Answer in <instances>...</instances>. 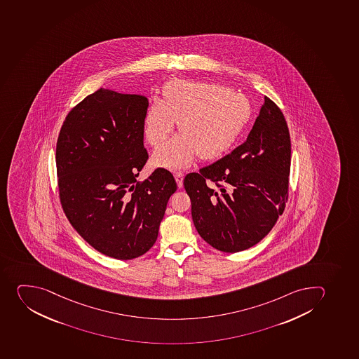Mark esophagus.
<instances>
[{"instance_id":"1","label":"esophagus","mask_w":359,"mask_h":359,"mask_svg":"<svg viewBox=\"0 0 359 359\" xmlns=\"http://www.w3.org/2000/svg\"><path fill=\"white\" fill-rule=\"evenodd\" d=\"M175 181L178 184V187H182V182H184V173L182 172H177L175 175Z\"/></svg>"}]
</instances>
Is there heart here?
I'll list each match as a JSON object with an SVG mask.
<instances>
[{
  "label": "heart",
  "instance_id": "1",
  "mask_svg": "<svg viewBox=\"0 0 359 359\" xmlns=\"http://www.w3.org/2000/svg\"><path fill=\"white\" fill-rule=\"evenodd\" d=\"M253 106L243 93L216 83L173 79L165 86L163 100L155 99L143 118L149 144L159 147L175 130L181 134L165 143L152 161L178 170L196 156L214 159L226 154L250 123Z\"/></svg>",
  "mask_w": 359,
  "mask_h": 359
}]
</instances>
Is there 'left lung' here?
I'll list each match as a JSON object with an SVG mask.
<instances>
[{
    "label": "left lung",
    "mask_w": 359,
    "mask_h": 359,
    "mask_svg": "<svg viewBox=\"0 0 359 359\" xmlns=\"http://www.w3.org/2000/svg\"><path fill=\"white\" fill-rule=\"evenodd\" d=\"M291 141L268 97L243 144L184 177L198 234L225 253L248 250L269 233L289 198Z\"/></svg>",
    "instance_id": "obj_1"
}]
</instances>
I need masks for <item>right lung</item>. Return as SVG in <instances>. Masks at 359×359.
I'll return each instance as SVG.
<instances>
[{"instance_id": "add662e5", "label": "right lung", "mask_w": 359, "mask_h": 359, "mask_svg": "<svg viewBox=\"0 0 359 359\" xmlns=\"http://www.w3.org/2000/svg\"><path fill=\"white\" fill-rule=\"evenodd\" d=\"M147 97L99 89L77 104L56 143L60 201L68 221L95 250L118 260L147 253L158 237L177 184L156 168L136 180L148 161L143 144Z\"/></svg>"}]
</instances>
